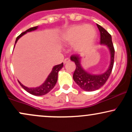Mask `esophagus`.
<instances>
[{
	"mask_svg": "<svg viewBox=\"0 0 132 132\" xmlns=\"http://www.w3.org/2000/svg\"><path fill=\"white\" fill-rule=\"evenodd\" d=\"M69 61H70V60H69V58H66V59H64L63 63H64V64H66V63H68V62H69Z\"/></svg>",
	"mask_w": 132,
	"mask_h": 132,
	"instance_id": "1",
	"label": "esophagus"
}]
</instances>
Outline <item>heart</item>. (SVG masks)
I'll use <instances>...</instances> for the list:
<instances>
[{
	"instance_id": "1",
	"label": "heart",
	"mask_w": 132,
	"mask_h": 132,
	"mask_svg": "<svg viewBox=\"0 0 132 132\" xmlns=\"http://www.w3.org/2000/svg\"><path fill=\"white\" fill-rule=\"evenodd\" d=\"M97 37L96 30L91 25H74L63 30L60 40L63 45H71L76 53L89 51L94 45Z\"/></svg>"
}]
</instances>
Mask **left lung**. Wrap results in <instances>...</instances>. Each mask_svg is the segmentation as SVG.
I'll return each mask as SVG.
<instances>
[{"label":"left lung","instance_id":"obj_1","mask_svg":"<svg viewBox=\"0 0 132 132\" xmlns=\"http://www.w3.org/2000/svg\"><path fill=\"white\" fill-rule=\"evenodd\" d=\"M101 34V45L108 48L110 53V63L105 72L101 74H92L87 72L81 64L82 57L79 55H72L71 60L75 62L76 68L73 75V79L79 87L85 91H94L101 88L109 78L112 70L115 50L111 35L101 25L97 24Z\"/></svg>","mask_w":132,"mask_h":132}]
</instances>
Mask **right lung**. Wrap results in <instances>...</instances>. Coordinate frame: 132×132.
<instances>
[{"label":"right lung","mask_w":132,"mask_h":132,"mask_svg":"<svg viewBox=\"0 0 132 132\" xmlns=\"http://www.w3.org/2000/svg\"><path fill=\"white\" fill-rule=\"evenodd\" d=\"M38 28V26L32 27V28H30L29 29L26 30L25 31L21 33L20 35L16 38L15 43V46L16 42L22 36H23L24 35L26 34V33L28 32H31V31H35V30H37ZM15 47V46H14ZM63 67V63H62L61 64H57L54 66L53 68H52V70H51V72L50 73V75L48 76L47 78L46 79L45 82L40 85V86H38L36 87H28L27 86L23 85L22 83L20 82L19 81V82L20 84V86L25 89L26 91H27L28 93L31 94L37 95V96H42V95L46 94L47 93H48L50 90H52L53 89V87L55 86V84H56V82L57 80V75H58L59 71L61 70V69Z\"/></svg>","instance_id":"1"}]
</instances>
